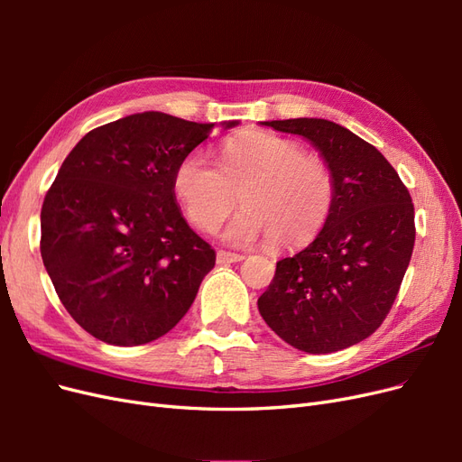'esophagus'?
Instances as JSON below:
<instances>
[{
    "instance_id": "obj_1",
    "label": "esophagus",
    "mask_w": 462,
    "mask_h": 462,
    "mask_svg": "<svg viewBox=\"0 0 462 462\" xmlns=\"http://www.w3.org/2000/svg\"><path fill=\"white\" fill-rule=\"evenodd\" d=\"M216 260L219 265H226V263H235V262H241L245 260L243 254H235V253H227V250H217Z\"/></svg>"
}]
</instances>
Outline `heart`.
<instances>
[{
  "label": "heart",
  "instance_id": "1",
  "mask_svg": "<svg viewBox=\"0 0 462 462\" xmlns=\"http://www.w3.org/2000/svg\"><path fill=\"white\" fill-rule=\"evenodd\" d=\"M173 192L194 227L214 231L236 206L245 208L226 231L233 245L268 236L275 248L309 243L326 226L337 180L328 162L273 133L248 131L227 138L219 165L194 150L173 173Z\"/></svg>",
  "mask_w": 462,
  "mask_h": 462
}]
</instances>
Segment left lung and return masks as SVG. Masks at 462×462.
Masks as SVG:
<instances>
[{
  "label": "left lung",
  "mask_w": 462,
  "mask_h": 462,
  "mask_svg": "<svg viewBox=\"0 0 462 462\" xmlns=\"http://www.w3.org/2000/svg\"><path fill=\"white\" fill-rule=\"evenodd\" d=\"M262 125L306 138L337 180L328 223L277 262L262 318L299 351L326 355L365 341L393 306L414 248L412 199L382 152L328 119Z\"/></svg>",
  "instance_id": "obj_1"
}]
</instances>
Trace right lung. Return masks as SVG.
Returning a JSON list of instances; mask_svg holds the SVG:
<instances>
[{
	"label": "right lung",
	"instance_id": "add662e5",
	"mask_svg": "<svg viewBox=\"0 0 462 462\" xmlns=\"http://www.w3.org/2000/svg\"><path fill=\"white\" fill-rule=\"evenodd\" d=\"M212 129L144 111L90 131L65 158L42 204L40 253L67 312L96 339L162 337L214 268L173 192L177 163Z\"/></svg>",
	"mask_w": 462,
	"mask_h": 462
}]
</instances>
